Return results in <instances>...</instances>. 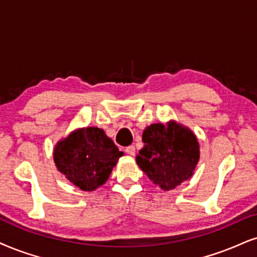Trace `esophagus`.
<instances>
[{
    "instance_id": "esophagus-1",
    "label": "esophagus",
    "mask_w": 257,
    "mask_h": 257,
    "mask_svg": "<svg viewBox=\"0 0 257 257\" xmlns=\"http://www.w3.org/2000/svg\"><path fill=\"white\" fill-rule=\"evenodd\" d=\"M126 153H127L128 155H131V156H134V155L136 154V148L134 147V145H130V147L126 148Z\"/></svg>"
}]
</instances>
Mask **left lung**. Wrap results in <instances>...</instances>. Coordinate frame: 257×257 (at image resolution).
<instances>
[{"label": "left lung", "instance_id": "left-lung-1", "mask_svg": "<svg viewBox=\"0 0 257 257\" xmlns=\"http://www.w3.org/2000/svg\"><path fill=\"white\" fill-rule=\"evenodd\" d=\"M142 139L144 147L136 162L161 189L170 191L193 176L200 160V145L191 128L175 120L151 123Z\"/></svg>", "mask_w": 257, "mask_h": 257}]
</instances>
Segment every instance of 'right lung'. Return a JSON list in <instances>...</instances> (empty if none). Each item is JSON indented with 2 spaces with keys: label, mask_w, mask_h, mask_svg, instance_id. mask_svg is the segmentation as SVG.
Wrapping results in <instances>:
<instances>
[{
  "label": "right lung",
  "mask_w": 257,
  "mask_h": 257,
  "mask_svg": "<svg viewBox=\"0 0 257 257\" xmlns=\"http://www.w3.org/2000/svg\"><path fill=\"white\" fill-rule=\"evenodd\" d=\"M122 155L99 127L75 130L53 149L58 172L84 192H93L106 183Z\"/></svg>",
  "instance_id": "1"
}]
</instances>
